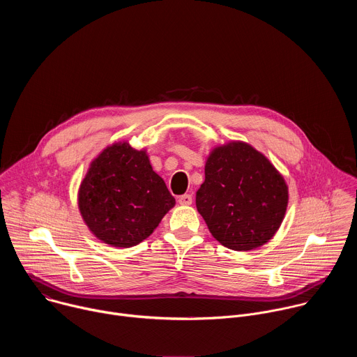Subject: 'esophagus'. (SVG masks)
I'll list each match as a JSON object with an SVG mask.
<instances>
[{
  "label": "esophagus",
  "instance_id": "34e87169",
  "mask_svg": "<svg viewBox=\"0 0 357 357\" xmlns=\"http://www.w3.org/2000/svg\"><path fill=\"white\" fill-rule=\"evenodd\" d=\"M178 202H179V205L189 206L190 203H192V195L185 193V195H182V196H179V197H178Z\"/></svg>",
  "mask_w": 357,
  "mask_h": 357
}]
</instances>
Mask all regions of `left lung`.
Wrapping results in <instances>:
<instances>
[{"label": "left lung", "instance_id": "left-lung-1", "mask_svg": "<svg viewBox=\"0 0 357 357\" xmlns=\"http://www.w3.org/2000/svg\"><path fill=\"white\" fill-rule=\"evenodd\" d=\"M288 203L284 178L244 142L216 148L196 192L197 212L212 236L236 251L257 248L278 230Z\"/></svg>", "mask_w": 357, "mask_h": 357}]
</instances>
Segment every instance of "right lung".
I'll use <instances>...</instances> for the list:
<instances>
[{
	"label": "right lung",
	"instance_id": "1",
	"mask_svg": "<svg viewBox=\"0 0 357 357\" xmlns=\"http://www.w3.org/2000/svg\"><path fill=\"white\" fill-rule=\"evenodd\" d=\"M174 205L175 197L152 171L145 152L127 142L101 152L79 190L86 225L114 247H132L145 240Z\"/></svg>",
	"mask_w": 357,
	"mask_h": 357
}]
</instances>
